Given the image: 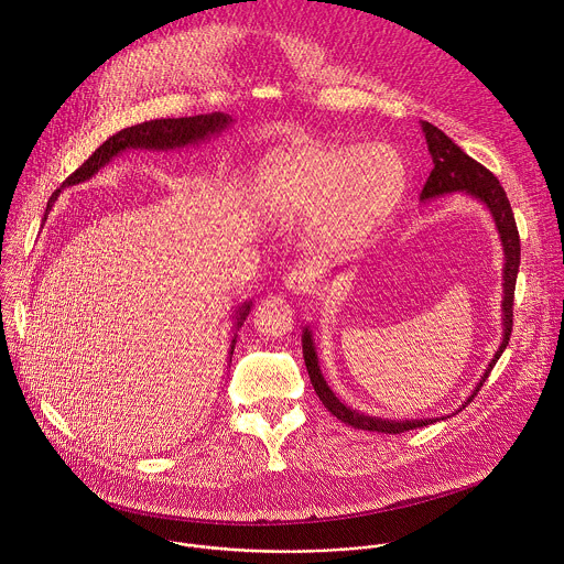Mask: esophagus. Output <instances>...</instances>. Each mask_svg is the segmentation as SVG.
<instances>
[{
	"label": "esophagus",
	"instance_id": "34e87169",
	"mask_svg": "<svg viewBox=\"0 0 564 564\" xmlns=\"http://www.w3.org/2000/svg\"><path fill=\"white\" fill-rule=\"evenodd\" d=\"M312 274L310 272H305V270H292L288 276H285V290L290 292V294H296V296H301V294H307L310 290H312Z\"/></svg>",
	"mask_w": 564,
	"mask_h": 564
}]
</instances>
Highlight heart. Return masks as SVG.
<instances>
[{"instance_id": "heart-1", "label": "heart", "mask_w": 564, "mask_h": 564, "mask_svg": "<svg viewBox=\"0 0 564 564\" xmlns=\"http://www.w3.org/2000/svg\"><path fill=\"white\" fill-rule=\"evenodd\" d=\"M409 187L406 160L388 142H288L263 155L252 198L263 216H310L305 238L321 254L357 246L397 209Z\"/></svg>"}]
</instances>
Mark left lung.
<instances>
[{"mask_svg":"<svg viewBox=\"0 0 564 564\" xmlns=\"http://www.w3.org/2000/svg\"><path fill=\"white\" fill-rule=\"evenodd\" d=\"M429 153L433 158V172L420 194L422 203L435 200L440 196H448L455 192H462L475 200H479L485 205L496 223L500 243H502V252H505V265H502V341L494 355V359L489 361L487 370L481 372L479 381L475 383L473 392L462 401V406L457 411H462L468 401L477 394V390L481 388V383L487 381L489 372L494 370L496 361L500 359V355L505 352V348L509 346V337H511V328H513V292H516V279H518V270H520V236H518V227H516V218H513V209L511 203L500 185V181L487 170L481 167L477 160H473L462 147H457L442 129L433 127L431 122H420ZM301 344H303V359H305V368L310 375V381L314 386V392L318 394V399L324 401V406L344 424L352 426V429H361V431H375V433H404V431H413V429H422L429 426L442 417H415V420H390V417H377V415H368L361 413L348 404L333 392V388L328 386L324 372H321L318 366V357H316V346H314V337H312V328L305 326L303 335H301ZM455 411V413H457Z\"/></svg>","mask_w":564,"mask_h":564,"instance_id":"obj_1","label":"left lung"}]
</instances>
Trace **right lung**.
Returning a JSON list of instances; mask_svg holds the SVG:
<instances>
[{
	"mask_svg": "<svg viewBox=\"0 0 564 564\" xmlns=\"http://www.w3.org/2000/svg\"><path fill=\"white\" fill-rule=\"evenodd\" d=\"M234 124L231 116L227 113H203V116H192V118H163V120H149L129 129H122L118 133H113L111 138H107L91 155L83 167H77L64 183V187H73L79 183H87L89 178H94L105 165H109V160H113L116 155L131 151V149H140V151H181V149H189V147H198L212 138H218L225 129H229ZM55 189L53 196L46 203V214L53 209V203L57 200L59 192ZM252 310V301H243L234 312H231V341H229V361L234 355V346H236V337L240 326L246 324V318Z\"/></svg>",
	"mask_w": 564,
	"mask_h": 564,
	"instance_id": "1",
	"label": "right lung"
}]
</instances>
